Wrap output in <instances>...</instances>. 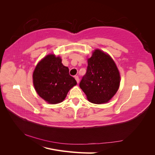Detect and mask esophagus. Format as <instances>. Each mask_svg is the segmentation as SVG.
I'll return each mask as SVG.
<instances>
[{"mask_svg": "<svg viewBox=\"0 0 155 155\" xmlns=\"http://www.w3.org/2000/svg\"><path fill=\"white\" fill-rule=\"evenodd\" d=\"M74 78H75V79H76V80L77 83H79V77H78V76H75Z\"/></svg>", "mask_w": 155, "mask_h": 155, "instance_id": "obj_1", "label": "esophagus"}]
</instances>
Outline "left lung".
Segmentation results:
<instances>
[{
	"mask_svg": "<svg viewBox=\"0 0 155 155\" xmlns=\"http://www.w3.org/2000/svg\"><path fill=\"white\" fill-rule=\"evenodd\" d=\"M120 83V72L113 59L95 50L88 59L87 72L79 83L88 100L96 104L107 103L118 91Z\"/></svg>",
	"mask_w": 155,
	"mask_h": 155,
	"instance_id": "obj_1",
	"label": "left lung"
}]
</instances>
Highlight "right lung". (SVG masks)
<instances>
[{
    "instance_id": "add662e5",
    "label": "right lung",
    "mask_w": 155,
    "mask_h": 155,
    "mask_svg": "<svg viewBox=\"0 0 155 155\" xmlns=\"http://www.w3.org/2000/svg\"><path fill=\"white\" fill-rule=\"evenodd\" d=\"M60 57L49 54L37 64L33 73V83L37 93L48 104H57L66 97L77 82L70 76L69 69Z\"/></svg>"
}]
</instances>
